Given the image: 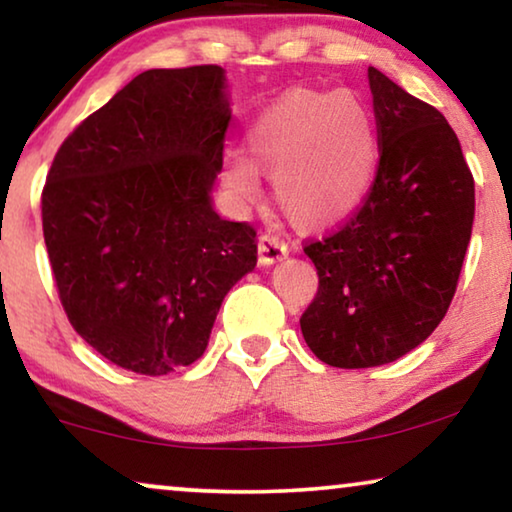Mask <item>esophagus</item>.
Segmentation results:
<instances>
[{"instance_id": "obj_1", "label": "esophagus", "mask_w": 512, "mask_h": 512, "mask_svg": "<svg viewBox=\"0 0 512 512\" xmlns=\"http://www.w3.org/2000/svg\"><path fill=\"white\" fill-rule=\"evenodd\" d=\"M257 250H259V264H264V266L276 264V262H280V259L287 255L285 243H280L276 236H271V234L259 236Z\"/></svg>"}]
</instances>
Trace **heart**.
Returning <instances> with one entry per match:
<instances>
[{"mask_svg":"<svg viewBox=\"0 0 512 512\" xmlns=\"http://www.w3.org/2000/svg\"><path fill=\"white\" fill-rule=\"evenodd\" d=\"M253 160L227 153L222 181L239 204L262 192L259 172L273 178L278 204L301 227H331L369 197L378 174L376 118L355 92L290 90L248 132Z\"/></svg>","mask_w":512,"mask_h":512,"instance_id":"obj_1","label":"heart"}]
</instances>
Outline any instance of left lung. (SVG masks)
<instances>
[{
    "instance_id": "8db88e82",
    "label": "left lung",
    "mask_w": 512,
    "mask_h": 512,
    "mask_svg": "<svg viewBox=\"0 0 512 512\" xmlns=\"http://www.w3.org/2000/svg\"><path fill=\"white\" fill-rule=\"evenodd\" d=\"M380 162L364 204L304 248L320 287L299 325L338 369L390 364L448 313L471 241L475 187L457 134L434 106L369 67Z\"/></svg>"
}]
</instances>
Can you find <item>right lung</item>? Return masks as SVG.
<instances>
[{
    "label": "right lung",
    "mask_w": 512,
    "mask_h": 512,
    "mask_svg": "<svg viewBox=\"0 0 512 512\" xmlns=\"http://www.w3.org/2000/svg\"><path fill=\"white\" fill-rule=\"evenodd\" d=\"M229 120L222 67L148 69L57 150L41 194L57 292L78 336L122 369L197 362L255 269L257 232L211 197Z\"/></svg>",
    "instance_id": "add662e5"
}]
</instances>
